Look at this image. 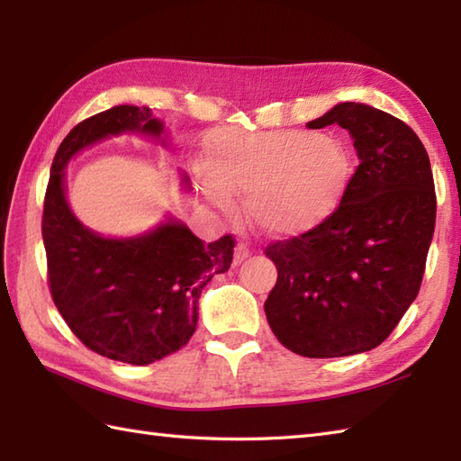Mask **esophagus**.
Instances as JSON below:
<instances>
[{"label": "esophagus", "instance_id": "esophagus-1", "mask_svg": "<svg viewBox=\"0 0 461 461\" xmlns=\"http://www.w3.org/2000/svg\"><path fill=\"white\" fill-rule=\"evenodd\" d=\"M249 248L246 246V243H238L236 246V256H233V263H236V266H240V263L243 261V259H248L249 258Z\"/></svg>", "mask_w": 461, "mask_h": 461}]
</instances>
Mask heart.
Instances as JSON below:
<instances>
[{
    "label": "heart",
    "instance_id": "b5f03b06",
    "mask_svg": "<svg viewBox=\"0 0 461 461\" xmlns=\"http://www.w3.org/2000/svg\"><path fill=\"white\" fill-rule=\"evenodd\" d=\"M348 176L347 152L329 136L220 129L212 136L203 190L220 210L231 208V194H248L249 221L267 236L291 238L330 218Z\"/></svg>",
    "mask_w": 461,
    "mask_h": 461
}]
</instances>
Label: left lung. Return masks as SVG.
Here are the masks:
<instances>
[{
	"mask_svg": "<svg viewBox=\"0 0 461 461\" xmlns=\"http://www.w3.org/2000/svg\"><path fill=\"white\" fill-rule=\"evenodd\" d=\"M329 124L350 132L360 160L339 208L266 248L277 267L267 322L283 347L309 358L358 355L388 339L422 285L436 225L428 152L406 122L360 103L307 122Z\"/></svg>",
	"mask_w": 461,
	"mask_h": 461,
	"instance_id": "obj_1",
	"label": "left lung"
}]
</instances>
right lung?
<instances>
[{
	"label": "right lung",
	"instance_id": "right-lung-1",
	"mask_svg": "<svg viewBox=\"0 0 461 461\" xmlns=\"http://www.w3.org/2000/svg\"><path fill=\"white\" fill-rule=\"evenodd\" d=\"M126 131L160 136L162 122L149 106L121 104L65 136L49 176L41 231L49 291L68 329L96 355L144 366L192 339L202 289L230 269L236 240L228 233L205 246L174 220L131 240L85 228L65 198V164L85 146Z\"/></svg>",
	"mask_w": 461,
	"mask_h": 461
}]
</instances>
